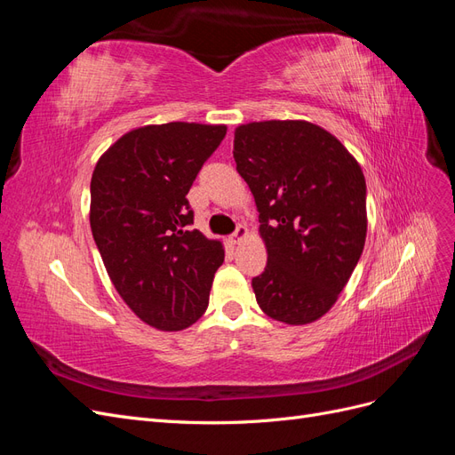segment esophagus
I'll list each match as a JSON object with an SVG mask.
<instances>
[{"label": "esophagus", "instance_id": "esophagus-1", "mask_svg": "<svg viewBox=\"0 0 455 455\" xmlns=\"http://www.w3.org/2000/svg\"><path fill=\"white\" fill-rule=\"evenodd\" d=\"M246 235H249V229H246V226L239 224L235 233H231V235H229V241H231V244H239Z\"/></svg>", "mask_w": 455, "mask_h": 455}]
</instances>
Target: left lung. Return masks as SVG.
Here are the masks:
<instances>
[{"instance_id": "left-lung-1", "label": "left lung", "mask_w": 455, "mask_h": 455, "mask_svg": "<svg viewBox=\"0 0 455 455\" xmlns=\"http://www.w3.org/2000/svg\"><path fill=\"white\" fill-rule=\"evenodd\" d=\"M233 157L249 184L264 273L252 279L259 309L307 324L336 304L366 239V182L343 144L307 121H259L235 129Z\"/></svg>"}]
</instances>
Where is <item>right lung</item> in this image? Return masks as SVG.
<instances>
[{
	"label": "right lung",
	"instance_id": "obj_1",
	"mask_svg": "<svg viewBox=\"0 0 455 455\" xmlns=\"http://www.w3.org/2000/svg\"><path fill=\"white\" fill-rule=\"evenodd\" d=\"M226 125L164 123L109 146L91 178V229L106 271L136 316L164 332L209 307L222 243L191 229L188 191Z\"/></svg>",
	"mask_w": 455,
	"mask_h": 455
}]
</instances>
